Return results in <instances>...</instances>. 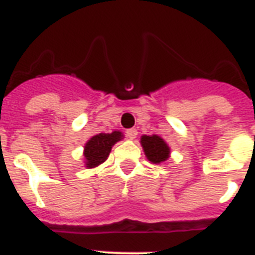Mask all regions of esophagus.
<instances>
[{
	"label": "esophagus",
	"instance_id": "1",
	"mask_svg": "<svg viewBox=\"0 0 255 255\" xmlns=\"http://www.w3.org/2000/svg\"><path fill=\"white\" fill-rule=\"evenodd\" d=\"M136 135H138V131H136V129H128V130H126V136H128L129 139H134Z\"/></svg>",
	"mask_w": 255,
	"mask_h": 255
}]
</instances>
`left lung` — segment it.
<instances>
[{"label":"left lung","mask_w":255,"mask_h":255,"mask_svg":"<svg viewBox=\"0 0 255 255\" xmlns=\"http://www.w3.org/2000/svg\"><path fill=\"white\" fill-rule=\"evenodd\" d=\"M140 143H142L147 159L151 163L159 164L161 161L167 160L168 156H169V147L167 146V143L164 142L160 136L143 135Z\"/></svg>","instance_id":"1"}]
</instances>
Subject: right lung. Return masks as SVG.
Masks as SVG:
<instances>
[{
	"label": "right lung",
	"instance_id": "right-lung-1",
	"mask_svg": "<svg viewBox=\"0 0 255 255\" xmlns=\"http://www.w3.org/2000/svg\"><path fill=\"white\" fill-rule=\"evenodd\" d=\"M121 138H123V134L120 131H113L111 134L102 132V134L92 136L85 146L86 165L88 168H92L104 163L112 150L113 144Z\"/></svg>",
	"mask_w": 255,
	"mask_h": 255
}]
</instances>
